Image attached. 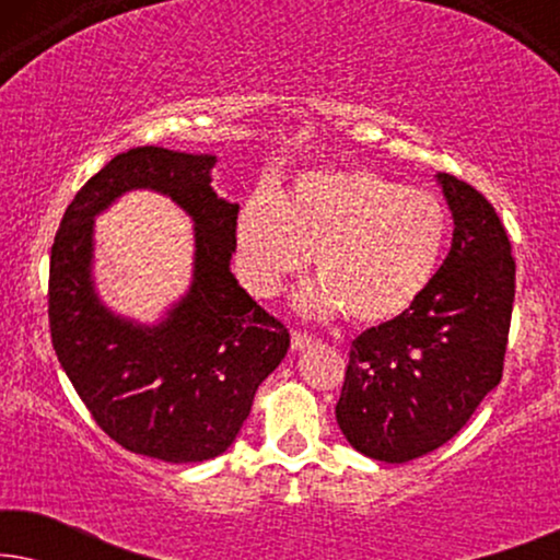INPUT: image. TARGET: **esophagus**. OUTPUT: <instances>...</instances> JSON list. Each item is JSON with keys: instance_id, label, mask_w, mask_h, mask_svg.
Returning a JSON list of instances; mask_svg holds the SVG:
<instances>
[{"instance_id": "obj_1", "label": "esophagus", "mask_w": 560, "mask_h": 560, "mask_svg": "<svg viewBox=\"0 0 560 560\" xmlns=\"http://www.w3.org/2000/svg\"><path fill=\"white\" fill-rule=\"evenodd\" d=\"M311 343H313V336L303 334V331H293V349H295V351H303V349H308Z\"/></svg>"}]
</instances>
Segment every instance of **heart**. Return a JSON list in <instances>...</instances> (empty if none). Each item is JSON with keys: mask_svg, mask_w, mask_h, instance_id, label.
I'll list each match as a JSON object with an SVG mask.
<instances>
[{"mask_svg": "<svg viewBox=\"0 0 560 560\" xmlns=\"http://www.w3.org/2000/svg\"><path fill=\"white\" fill-rule=\"evenodd\" d=\"M236 257L247 285L270 295L311 255L320 280L295 295L305 316L347 313L380 326L416 305L439 272L448 213L439 198L370 167L298 175L285 196L259 188L236 217Z\"/></svg>", "mask_w": 560, "mask_h": 560, "instance_id": "heart-1", "label": "heart"}]
</instances>
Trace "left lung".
<instances>
[{"label":"left lung","mask_w":560,"mask_h":560,"mask_svg":"<svg viewBox=\"0 0 560 560\" xmlns=\"http://www.w3.org/2000/svg\"><path fill=\"white\" fill-rule=\"evenodd\" d=\"M454 219L448 257L405 316L351 343L336 423L359 454L405 464L462 431L500 385L515 259L492 203L435 173Z\"/></svg>","instance_id":"1"}]
</instances>
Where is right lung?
Listing matches in <instances>:
<instances>
[{"mask_svg":"<svg viewBox=\"0 0 560 560\" xmlns=\"http://www.w3.org/2000/svg\"><path fill=\"white\" fill-rule=\"evenodd\" d=\"M213 165L211 152H121L75 194L50 252L48 316L60 366L109 439L171 464L224 454L290 349L288 328L234 278L240 203L211 188ZM132 189L171 197L195 221L187 293L152 325L112 312L93 278L95 217Z\"/></svg>","mask_w":560,"mask_h":560,"instance_id":"1","label":"right lung"}]
</instances>
